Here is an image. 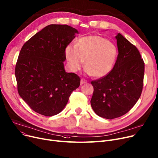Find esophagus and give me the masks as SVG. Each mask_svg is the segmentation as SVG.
<instances>
[{
	"instance_id": "34e87169",
	"label": "esophagus",
	"mask_w": 158,
	"mask_h": 158,
	"mask_svg": "<svg viewBox=\"0 0 158 158\" xmlns=\"http://www.w3.org/2000/svg\"><path fill=\"white\" fill-rule=\"evenodd\" d=\"M87 82V81L85 79H81V85H83L85 83H86Z\"/></svg>"
}]
</instances>
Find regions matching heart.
Returning a JSON list of instances; mask_svg holds the SVG:
<instances>
[{
	"label": "heart",
	"instance_id": "b5f03b06",
	"mask_svg": "<svg viewBox=\"0 0 158 158\" xmlns=\"http://www.w3.org/2000/svg\"><path fill=\"white\" fill-rule=\"evenodd\" d=\"M65 53L72 71H79L85 60L86 73L95 77H102L111 71L118 50L111 41L94 35L81 38L76 46L68 45Z\"/></svg>",
	"mask_w": 158,
	"mask_h": 158
}]
</instances>
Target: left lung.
<instances>
[{
    "mask_svg": "<svg viewBox=\"0 0 158 158\" xmlns=\"http://www.w3.org/2000/svg\"><path fill=\"white\" fill-rule=\"evenodd\" d=\"M118 54L111 71L91 82V105L99 117L113 119L126 114L137 102L143 86L145 63L138 48L120 33Z\"/></svg>",
    "mask_w": 158,
    "mask_h": 158,
    "instance_id": "8db88e82",
    "label": "left lung"
}]
</instances>
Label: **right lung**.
<instances>
[{"label": "right lung", "mask_w": 158, "mask_h": 158, "mask_svg": "<svg viewBox=\"0 0 158 158\" xmlns=\"http://www.w3.org/2000/svg\"><path fill=\"white\" fill-rule=\"evenodd\" d=\"M77 29L67 25H48L22 46L15 66L20 96L35 112L46 117L60 113L81 79L66 72L65 50Z\"/></svg>", "instance_id": "obj_1"}]
</instances>
